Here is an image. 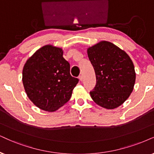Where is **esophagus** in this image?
Wrapping results in <instances>:
<instances>
[{
    "label": "esophagus",
    "instance_id": "34e87169",
    "mask_svg": "<svg viewBox=\"0 0 154 154\" xmlns=\"http://www.w3.org/2000/svg\"><path fill=\"white\" fill-rule=\"evenodd\" d=\"M79 80L80 81H82L83 80V76H82V75H80L79 76Z\"/></svg>",
    "mask_w": 154,
    "mask_h": 154
}]
</instances>
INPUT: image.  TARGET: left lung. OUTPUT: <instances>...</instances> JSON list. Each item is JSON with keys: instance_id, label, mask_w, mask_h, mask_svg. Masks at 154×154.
I'll return each instance as SVG.
<instances>
[{"instance_id": "1", "label": "left lung", "mask_w": 154, "mask_h": 154, "mask_svg": "<svg viewBox=\"0 0 154 154\" xmlns=\"http://www.w3.org/2000/svg\"><path fill=\"white\" fill-rule=\"evenodd\" d=\"M96 75L97 84L90 96L97 104L107 109L122 105L134 89L136 73L127 53L108 41L87 49Z\"/></svg>"}]
</instances>
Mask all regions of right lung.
<instances>
[{"instance_id": "right-lung-1", "label": "right lung", "mask_w": 154, "mask_h": 154, "mask_svg": "<svg viewBox=\"0 0 154 154\" xmlns=\"http://www.w3.org/2000/svg\"><path fill=\"white\" fill-rule=\"evenodd\" d=\"M70 65L62 48L47 45L25 63L23 83L31 102L47 112H54L69 100L79 79L72 77Z\"/></svg>"}]
</instances>
